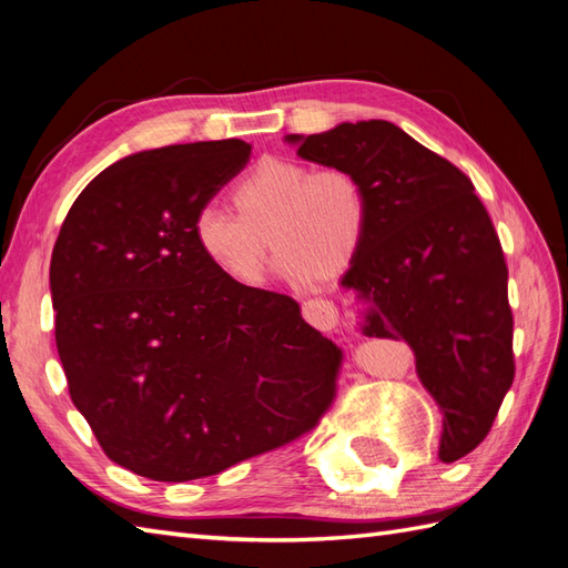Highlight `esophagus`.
<instances>
[{
  "instance_id": "esophagus-1",
  "label": "esophagus",
  "mask_w": 568,
  "mask_h": 568,
  "mask_svg": "<svg viewBox=\"0 0 568 568\" xmlns=\"http://www.w3.org/2000/svg\"><path fill=\"white\" fill-rule=\"evenodd\" d=\"M303 315L305 320L312 324V327H317L322 332H329L334 327H339V307L329 300H307L303 305Z\"/></svg>"
}]
</instances>
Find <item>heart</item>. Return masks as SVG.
I'll return each instance as SVG.
<instances>
[{"instance_id":"heart-1","label":"heart","mask_w":568,"mask_h":568,"mask_svg":"<svg viewBox=\"0 0 568 568\" xmlns=\"http://www.w3.org/2000/svg\"><path fill=\"white\" fill-rule=\"evenodd\" d=\"M236 214L204 204L192 220L200 253L229 281L258 287L268 237L287 281H329L354 263L371 222L368 187L352 168L261 159L232 187Z\"/></svg>"}]
</instances>
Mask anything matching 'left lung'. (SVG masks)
Wrapping results in <instances>:
<instances>
[{
  "mask_svg": "<svg viewBox=\"0 0 568 568\" xmlns=\"http://www.w3.org/2000/svg\"><path fill=\"white\" fill-rule=\"evenodd\" d=\"M305 161L352 168L371 222L342 277L368 300L366 336L405 339L444 415L439 458L488 437L515 381L508 263L470 178L383 119L287 136Z\"/></svg>",
  "mask_w": 568,
  "mask_h": 568,
  "instance_id": "8db88e82",
  "label": "left lung"
}]
</instances>
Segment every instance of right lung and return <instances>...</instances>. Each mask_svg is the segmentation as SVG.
I'll use <instances>...</instances> for the list:
<instances>
[{"label":"right lung","instance_id":"obj_1","mask_svg":"<svg viewBox=\"0 0 568 568\" xmlns=\"http://www.w3.org/2000/svg\"><path fill=\"white\" fill-rule=\"evenodd\" d=\"M239 139L141 151L80 192L51 258L72 403L114 464L183 484L320 425L342 348L293 297L229 281L192 220L239 171Z\"/></svg>","mask_w":568,"mask_h":568}]
</instances>
